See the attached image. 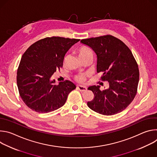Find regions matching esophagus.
<instances>
[{
  "label": "esophagus",
  "mask_w": 157,
  "mask_h": 157,
  "mask_svg": "<svg viewBox=\"0 0 157 157\" xmlns=\"http://www.w3.org/2000/svg\"><path fill=\"white\" fill-rule=\"evenodd\" d=\"M77 88L78 90H79L80 91H85L87 90V87L86 86H81V85H79L77 86Z\"/></svg>",
  "instance_id": "1"
}]
</instances>
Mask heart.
Returning <instances> with one entry per match:
<instances>
[{
	"instance_id": "heart-1",
	"label": "heart",
	"mask_w": 157,
	"mask_h": 157,
	"mask_svg": "<svg viewBox=\"0 0 157 157\" xmlns=\"http://www.w3.org/2000/svg\"><path fill=\"white\" fill-rule=\"evenodd\" d=\"M78 55H79V58L88 56V55H92V52L90 49L87 48V47H82L78 50ZM84 78H85V76L84 75H79L76 77V81H78L79 82H81V81H84Z\"/></svg>"
}]
</instances>
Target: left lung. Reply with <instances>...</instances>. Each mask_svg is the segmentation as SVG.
<instances>
[{"instance_id": "8db88e82", "label": "left lung", "mask_w": 157, "mask_h": 157, "mask_svg": "<svg viewBox=\"0 0 157 157\" xmlns=\"http://www.w3.org/2000/svg\"><path fill=\"white\" fill-rule=\"evenodd\" d=\"M97 55V72L109 87L101 91L100 86H89L94 93L88 107L96 113L112 116L123 111L135 98L139 81L138 64L130 50L121 40L105 35L81 40Z\"/></svg>"}]
</instances>
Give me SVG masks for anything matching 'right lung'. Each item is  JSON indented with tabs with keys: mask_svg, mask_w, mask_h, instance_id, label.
Segmentation results:
<instances>
[{
	"mask_svg": "<svg viewBox=\"0 0 157 157\" xmlns=\"http://www.w3.org/2000/svg\"><path fill=\"white\" fill-rule=\"evenodd\" d=\"M79 39L47 37L32 44L21 56L17 83L20 96L32 110L48 113L62 107L76 86L66 80L56 85L52 75L63 67L65 54Z\"/></svg>",
	"mask_w": 157,
	"mask_h": 157,
	"instance_id": "right-lung-1",
	"label": "right lung"
}]
</instances>
